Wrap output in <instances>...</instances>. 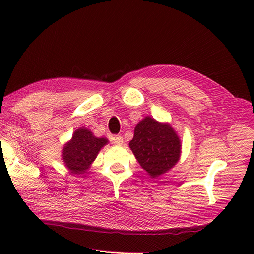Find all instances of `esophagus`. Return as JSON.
Masks as SVG:
<instances>
[{"label":"esophagus","instance_id":"esophagus-1","mask_svg":"<svg viewBox=\"0 0 254 254\" xmlns=\"http://www.w3.org/2000/svg\"><path fill=\"white\" fill-rule=\"evenodd\" d=\"M111 142L115 145H122L123 142H124V140H123V136H121V135H112Z\"/></svg>","mask_w":254,"mask_h":254}]
</instances>
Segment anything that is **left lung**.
<instances>
[{"label":"left lung","mask_w":254,"mask_h":254,"mask_svg":"<svg viewBox=\"0 0 254 254\" xmlns=\"http://www.w3.org/2000/svg\"><path fill=\"white\" fill-rule=\"evenodd\" d=\"M129 146L137 162L152 177L172 168L178 162L181 150L180 140L174 129L148 117L135 126Z\"/></svg>","instance_id":"left-lung-1"}]
</instances>
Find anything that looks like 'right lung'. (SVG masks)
Masks as SVG:
<instances>
[{"label": "right lung", "mask_w": 254, "mask_h": 254, "mask_svg": "<svg viewBox=\"0 0 254 254\" xmlns=\"http://www.w3.org/2000/svg\"><path fill=\"white\" fill-rule=\"evenodd\" d=\"M104 137H95L88 129L80 128L74 132L72 141L64 148L63 159L65 166L74 174H83L107 144Z\"/></svg>", "instance_id": "obj_1"}]
</instances>
